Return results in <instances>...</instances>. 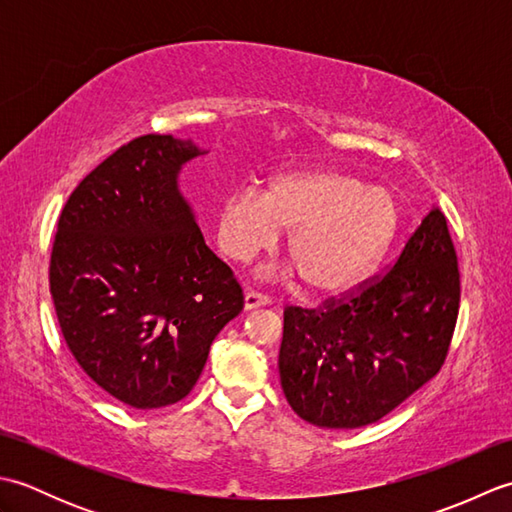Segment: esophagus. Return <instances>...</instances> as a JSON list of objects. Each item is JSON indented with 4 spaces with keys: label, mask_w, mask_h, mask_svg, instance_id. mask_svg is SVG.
<instances>
[{
    "label": "esophagus",
    "mask_w": 512,
    "mask_h": 512,
    "mask_svg": "<svg viewBox=\"0 0 512 512\" xmlns=\"http://www.w3.org/2000/svg\"><path fill=\"white\" fill-rule=\"evenodd\" d=\"M268 303H270V297L262 295V292H257V290H248L244 295V308L246 310L262 308V306H268Z\"/></svg>",
    "instance_id": "esophagus-1"
}]
</instances>
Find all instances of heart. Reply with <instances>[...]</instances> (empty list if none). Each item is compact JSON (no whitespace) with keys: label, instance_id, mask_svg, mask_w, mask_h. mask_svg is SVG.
<instances>
[{"label":"heart","instance_id":"heart-1","mask_svg":"<svg viewBox=\"0 0 512 512\" xmlns=\"http://www.w3.org/2000/svg\"><path fill=\"white\" fill-rule=\"evenodd\" d=\"M398 202L356 173L303 167L273 178L268 191L242 187L217 211V242L248 262L273 248L281 228H292L288 255L314 292H336L363 277L394 237Z\"/></svg>","mask_w":512,"mask_h":512}]
</instances>
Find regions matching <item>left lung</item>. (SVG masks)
Instances as JSON below:
<instances>
[{"instance_id":"8db88e82","label":"left lung","mask_w":512,"mask_h":512,"mask_svg":"<svg viewBox=\"0 0 512 512\" xmlns=\"http://www.w3.org/2000/svg\"><path fill=\"white\" fill-rule=\"evenodd\" d=\"M460 310L458 255L433 209L396 262L319 308L288 306L281 387L317 427L378 422L440 372Z\"/></svg>"}]
</instances>
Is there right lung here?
I'll list each match as a JSON object with an SVG mask.
<instances>
[{
  "label": "right lung",
  "mask_w": 512,
  "mask_h": 512,
  "mask_svg": "<svg viewBox=\"0 0 512 512\" xmlns=\"http://www.w3.org/2000/svg\"><path fill=\"white\" fill-rule=\"evenodd\" d=\"M191 140H129L65 202L50 295L65 345L107 394L134 409L182 400L211 343L244 308L233 270L204 244L178 191Z\"/></svg>",
  "instance_id": "1"
}]
</instances>
